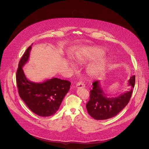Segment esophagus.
<instances>
[{
	"label": "esophagus",
	"instance_id": "34e87169",
	"mask_svg": "<svg viewBox=\"0 0 149 149\" xmlns=\"http://www.w3.org/2000/svg\"><path fill=\"white\" fill-rule=\"evenodd\" d=\"M76 87L77 88H84L85 87V85L83 83V81H79L77 84H76Z\"/></svg>",
	"mask_w": 149,
	"mask_h": 149
}]
</instances>
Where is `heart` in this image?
I'll return each mask as SVG.
<instances>
[{
	"mask_svg": "<svg viewBox=\"0 0 149 149\" xmlns=\"http://www.w3.org/2000/svg\"><path fill=\"white\" fill-rule=\"evenodd\" d=\"M104 50L98 47H93L87 51H80L75 56L76 61L80 64L84 63L88 61H92L102 56L104 54ZM105 63L104 59H102L95 65L91 66L88 69V73L90 75H94L96 74L98 70L101 69L102 66ZM70 65L72 66H74L72 62H70Z\"/></svg>",
	"mask_w": 149,
	"mask_h": 149,
	"instance_id": "1",
	"label": "heart"
}]
</instances>
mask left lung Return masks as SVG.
<instances>
[{
    "label": "left lung",
    "instance_id": "1",
    "mask_svg": "<svg viewBox=\"0 0 149 149\" xmlns=\"http://www.w3.org/2000/svg\"><path fill=\"white\" fill-rule=\"evenodd\" d=\"M135 76L131 77L128 86L130 90L116 97L109 98L99 84V81H95L93 90L90 91V100L86 104L88 114L95 120H107L118 114L128 103L135 86Z\"/></svg>",
    "mask_w": 149,
    "mask_h": 149
}]
</instances>
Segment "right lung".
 <instances>
[{
	"instance_id": "obj_1",
	"label": "right lung",
	"mask_w": 149,
	"mask_h": 149,
	"mask_svg": "<svg viewBox=\"0 0 149 149\" xmlns=\"http://www.w3.org/2000/svg\"><path fill=\"white\" fill-rule=\"evenodd\" d=\"M32 45L26 49L19 62L16 73L18 93L32 111L41 117H49L58 110L65 96L69 91L71 83L54 77L42 83L28 80L22 67L28 61Z\"/></svg>"
}]
</instances>
